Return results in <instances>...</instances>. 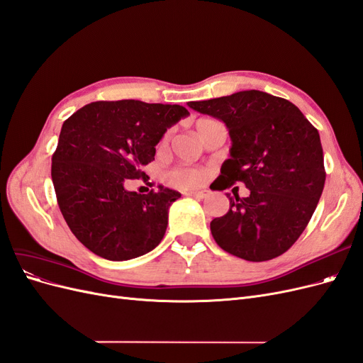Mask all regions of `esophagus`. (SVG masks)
I'll list each match as a JSON object with an SVG mask.
<instances>
[{"instance_id": "1", "label": "esophagus", "mask_w": 363, "mask_h": 363, "mask_svg": "<svg viewBox=\"0 0 363 363\" xmlns=\"http://www.w3.org/2000/svg\"><path fill=\"white\" fill-rule=\"evenodd\" d=\"M188 196H192V199H206L208 195V191H188L186 192Z\"/></svg>"}]
</instances>
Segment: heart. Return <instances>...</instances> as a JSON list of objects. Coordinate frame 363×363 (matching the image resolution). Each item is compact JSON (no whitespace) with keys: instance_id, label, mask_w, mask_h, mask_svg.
Instances as JSON below:
<instances>
[{"instance_id":"obj_1","label":"heart","mask_w":363,"mask_h":363,"mask_svg":"<svg viewBox=\"0 0 363 363\" xmlns=\"http://www.w3.org/2000/svg\"><path fill=\"white\" fill-rule=\"evenodd\" d=\"M207 121V118H201L196 121V124ZM167 180L169 184L177 186V188H191V186H196L201 182V172L195 168H174L168 172Z\"/></svg>"}]
</instances>
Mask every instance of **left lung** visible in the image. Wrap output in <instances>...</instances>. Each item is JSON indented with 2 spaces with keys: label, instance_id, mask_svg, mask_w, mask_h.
I'll return each instance as SVG.
<instances>
[{
  "label": "left lung",
  "instance_id": "left-lung-1",
  "mask_svg": "<svg viewBox=\"0 0 363 363\" xmlns=\"http://www.w3.org/2000/svg\"><path fill=\"white\" fill-rule=\"evenodd\" d=\"M225 123L232 148L219 191L244 183L248 196L227 194L230 208L211 232L224 251L250 262L286 252L301 236L324 189V155L318 130L280 96L242 91L188 103Z\"/></svg>",
  "mask_w": 363,
  "mask_h": 363
}]
</instances>
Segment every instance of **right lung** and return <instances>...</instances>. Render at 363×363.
Masks as SVG:
<instances>
[{
  "label": "right lung",
  "mask_w": 363,
  "mask_h": 363,
  "mask_svg": "<svg viewBox=\"0 0 363 363\" xmlns=\"http://www.w3.org/2000/svg\"><path fill=\"white\" fill-rule=\"evenodd\" d=\"M186 115L177 104L135 100L95 101L62 125L51 179L57 204L74 236L96 256L128 260L156 248L168 225V208L180 194L125 189L144 179L168 127ZM151 186V184H150Z\"/></svg>",
  "instance_id": "add662e5"
}]
</instances>
